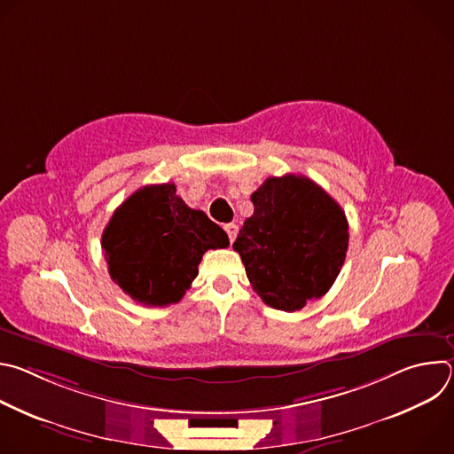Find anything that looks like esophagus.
<instances>
[{"instance_id": "obj_1", "label": "esophagus", "mask_w": 454, "mask_h": 454, "mask_svg": "<svg viewBox=\"0 0 454 454\" xmlns=\"http://www.w3.org/2000/svg\"><path fill=\"white\" fill-rule=\"evenodd\" d=\"M224 230H226V233H228L230 242H233V240H235V237H237L239 226H237V224H226V226H224Z\"/></svg>"}]
</instances>
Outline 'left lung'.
I'll return each mask as SVG.
<instances>
[{"label": "left lung", "mask_w": 454, "mask_h": 454, "mask_svg": "<svg viewBox=\"0 0 454 454\" xmlns=\"http://www.w3.org/2000/svg\"><path fill=\"white\" fill-rule=\"evenodd\" d=\"M253 215L233 249L254 293L273 309L294 312L325 294L348 249L341 207L312 179L268 177L251 193Z\"/></svg>", "instance_id": "1"}]
</instances>
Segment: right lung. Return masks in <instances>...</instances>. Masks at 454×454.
I'll return each instance as SVG.
<instances>
[{
    "mask_svg": "<svg viewBox=\"0 0 454 454\" xmlns=\"http://www.w3.org/2000/svg\"><path fill=\"white\" fill-rule=\"evenodd\" d=\"M228 246L226 231L205 212L186 207L174 183L138 188L102 233L113 282L149 307L177 303L198 277L203 254Z\"/></svg>",
    "mask_w": 454,
    "mask_h": 454,
    "instance_id": "right-lung-1",
    "label": "right lung"
}]
</instances>
